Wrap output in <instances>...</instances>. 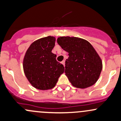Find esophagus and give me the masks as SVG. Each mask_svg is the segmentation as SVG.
<instances>
[{
	"mask_svg": "<svg viewBox=\"0 0 121 121\" xmlns=\"http://www.w3.org/2000/svg\"><path fill=\"white\" fill-rule=\"evenodd\" d=\"M61 63H62V64H63V65H64V66H65V61H64V60H63V61H62V62H61Z\"/></svg>",
	"mask_w": 121,
	"mask_h": 121,
	"instance_id": "34e87169",
	"label": "esophagus"
}]
</instances>
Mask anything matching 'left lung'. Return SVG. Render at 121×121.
<instances>
[{
  "mask_svg": "<svg viewBox=\"0 0 121 121\" xmlns=\"http://www.w3.org/2000/svg\"><path fill=\"white\" fill-rule=\"evenodd\" d=\"M58 44L68 53L65 61V75L72 86L85 89L96 83L101 73L103 64L92 45L82 38L61 36Z\"/></svg>",
  "mask_w": 121,
  "mask_h": 121,
  "instance_id": "obj_1",
  "label": "left lung"
}]
</instances>
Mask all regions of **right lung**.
<instances>
[{"mask_svg":"<svg viewBox=\"0 0 121 121\" xmlns=\"http://www.w3.org/2000/svg\"><path fill=\"white\" fill-rule=\"evenodd\" d=\"M55 41L53 36L40 38L30 44L24 56V73L32 86L38 89L53 88L64 71L63 65L57 61V56L52 52Z\"/></svg>","mask_w":121,"mask_h":121,"instance_id":"obj_1","label":"right lung"}]
</instances>
